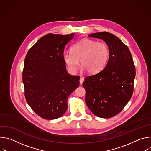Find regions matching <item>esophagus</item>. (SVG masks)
Listing matches in <instances>:
<instances>
[{"label": "esophagus", "mask_w": 151, "mask_h": 151, "mask_svg": "<svg viewBox=\"0 0 151 151\" xmlns=\"http://www.w3.org/2000/svg\"><path fill=\"white\" fill-rule=\"evenodd\" d=\"M83 81H84V79H83V78H80V79H79V82H80V84H82V83H83Z\"/></svg>", "instance_id": "1"}]
</instances>
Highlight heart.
Wrapping results in <instances>:
<instances>
[{"label": "heart", "mask_w": 151, "mask_h": 151, "mask_svg": "<svg viewBox=\"0 0 151 151\" xmlns=\"http://www.w3.org/2000/svg\"><path fill=\"white\" fill-rule=\"evenodd\" d=\"M72 52H64L63 60L72 73H75L79 66L89 74L100 72L108 62L110 51L105 43L88 38L77 42L72 47Z\"/></svg>", "instance_id": "b5f03b06"}]
</instances>
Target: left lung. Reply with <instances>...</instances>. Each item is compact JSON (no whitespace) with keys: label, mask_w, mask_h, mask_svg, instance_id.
I'll return each instance as SVG.
<instances>
[{"label":"left lung","mask_w":151,"mask_h":151,"mask_svg":"<svg viewBox=\"0 0 151 151\" xmlns=\"http://www.w3.org/2000/svg\"><path fill=\"white\" fill-rule=\"evenodd\" d=\"M89 36L103 39L110 55L103 70L85 78L82 85L86 91L85 103L96 116L109 118L118 114L130 101L135 66L130 50L117 36L106 32Z\"/></svg>","instance_id":"8db88e82"}]
</instances>
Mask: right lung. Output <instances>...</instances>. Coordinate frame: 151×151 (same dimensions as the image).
<instances>
[{
	"instance_id": "1",
	"label": "right lung",
	"mask_w": 151,
	"mask_h": 151,
	"mask_svg": "<svg viewBox=\"0 0 151 151\" xmlns=\"http://www.w3.org/2000/svg\"><path fill=\"white\" fill-rule=\"evenodd\" d=\"M74 35H46L26 56L23 72L25 98L32 110L44 119L63 115L69 95L79 85V76L69 75L63 60L64 47Z\"/></svg>"
}]
</instances>
